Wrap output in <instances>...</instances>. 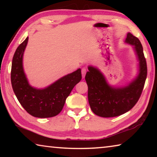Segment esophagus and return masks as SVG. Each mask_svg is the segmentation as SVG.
Masks as SVG:
<instances>
[{
	"label": "esophagus",
	"instance_id": "esophagus-1",
	"mask_svg": "<svg viewBox=\"0 0 157 157\" xmlns=\"http://www.w3.org/2000/svg\"><path fill=\"white\" fill-rule=\"evenodd\" d=\"M86 68H82V78H84L85 77V75H86Z\"/></svg>",
	"mask_w": 157,
	"mask_h": 157
}]
</instances>
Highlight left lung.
Here are the masks:
<instances>
[{"mask_svg": "<svg viewBox=\"0 0 157 157\" xmlns=\"http://www.w3.org/2000/svg\"><path fill=\"white\" fill-rule=\"evenodd\" d=\"M125 42L134 46L139 61V73L134 80L126 86L115 88L109 86L102 73L93 66H89L85 76L89 105L98 116L110 118L127 112L136 104L142 94L147 73L143 46L139 39L129 33Z\"/></svg>", "mask_w": 157, "mask_h": 157, "instance_id": "obj_1", "label": "left lung"}]
</instances>
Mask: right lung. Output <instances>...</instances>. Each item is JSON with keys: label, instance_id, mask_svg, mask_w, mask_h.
<instances>
[{"label": "right lung", "instance_id": "obj_1", "mask_svg": "<svg viewBox=\"0 0 157 157\" xmlns=\"http://www.w3.org/2000/svg\"><path fill=\"white\" fill-rule=\"evenodd\" d=\"M28 37L21 43L13 57L11 82L18 102L31 116L36 118H50L62 110L66 100L74 86L82 79L81 69L68 74L49 86L37 89L29 84L23 71V55Z\"/></svg>", "mask_w": 157, "mask_h": 157}]
</instances>
